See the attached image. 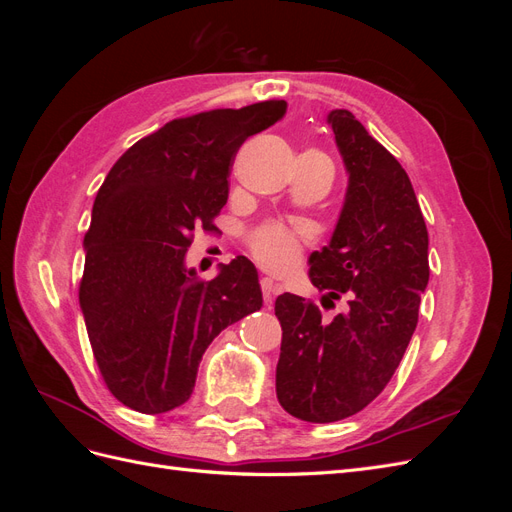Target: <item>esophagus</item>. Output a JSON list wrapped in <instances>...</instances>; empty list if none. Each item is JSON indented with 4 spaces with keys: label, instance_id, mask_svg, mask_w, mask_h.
Masks as SVG:
<instances>
[{
    "label": "esophagus",
    "instance_id": "obj_1",
    "mask_svg": "<svg viewBox=\"0 0 512 512\" xmlns=\"http://www.w3.org/2000/svg\"><path fill=\"white\" fill-rule=\"evenodd\" d=\"M260 288H262V297H265V303H273L275 294L282 292V286L275 284L271 277H262L260 280Z\"/></svg>",
    "mask_w": 512,
    "mask_h": 512
}]
</instances>
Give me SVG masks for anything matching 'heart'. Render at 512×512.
Masks as SVG:
<instances>
[{
    "label": "heart",
    "instance_id": "obj_1",
    "mask_svg": "<svg viewBox=\"0 0 512 512\" xmlns=\"http://www.w3.org/2000/svg\"><path fill=\"white\" fill-rule=\"evenodd\" d=\"M250 250L262 267L286 273L297 265L301 254V237L297 230L284 224H265L250 237Z\"/></svg>",
    "mask_w": 512,
    "mask_h": 512
}]
</instances>
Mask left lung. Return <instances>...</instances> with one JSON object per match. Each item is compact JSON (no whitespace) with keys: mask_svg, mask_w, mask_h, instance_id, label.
Instances as JSON below:
<instances>
[{"mask_svg":"<svg viewBox=\"0 0 512 512\" xmlns=\"http://www.w3.org/2000/svg\"><path fill=\"white\" fill-rule=\"evenodd\" d=\"M327 123L348 190L329 245L309 256V280L324 301L346 297L348 307L327 320L297 294L275 301L277 401L307 423L342 421L384 391L429 282L427 226L406 170L346 108L331 111Z\"/></svg>","mask_w":512,"mask_h":512,"instance_id":"obj_1","label":"left lung"}]
</instances>
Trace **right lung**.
Masks as SVG:
<instances>
[{"label":"right lung","mask_w":512,"mask_h":512,"mask_svg":"<svg viewBox=\"0 0 512 512\" xmlns=\"http://www.w3.org/2000/svg\"><path fill=\"white\" fill-rule=\"evenodd\" d=\"M286 106L267 100L173 119L106 175L83 241L79 301L100 374L123 406L162 414L185 404L209 344L262 307L245 256L203 282L185 252L196 228H215L239 147Z\"/></svg>","instance_id":"obj_1"}]
</instances>
